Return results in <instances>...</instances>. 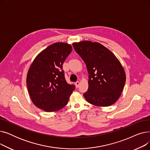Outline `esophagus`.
<instances>
[{
	"label": "esophagus",
	"mask_w": 150,
	"mask_h": 150,
	"mask_svg": "<svg viewBox=\"0 0 150 150\" xmlns=\"http://www.w3.org/2000/svg\"><path fill=\"white\" fill-rule=\"evenodd\" d=\"M75 86H76V88H78V87H79V85H80V82L79 81H76V83H75Z\"/></svg>",
	"instance_id": "obj_1"
}]
</instances>
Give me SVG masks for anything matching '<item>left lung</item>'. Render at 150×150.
<instances>
[{
    "mask_svg": "<svg viewBox=\"0 0 150 150\" xmlns=\"http://www.w3.org/2000/svg\"><path fill=\"white\" fill-rule=\"evenodd\" d=\"M73 47L89 74V88L83 96L89 103L109 106L119 99L126 81L125 70L115 55L103 45L84 41Z\"/></svg>",
    "mask_w": 150,
    "mask_h": 150,
    "instance_id": "obj_1",
    "label": "left lung"
}]
</instances>
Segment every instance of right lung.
Segmentation results:
<instances>
[{
  "label": "right lung",
  "instance_id": "add662e5",
  "mask_svg": "<svg viewBox=\"0 0 150 150\" xmlns=\"http://www.w3.org/2000/svg\"><path fill=\"white\" fill-rule=\"evenodd\" d=\"M72 50L67 43H54L38 55L28 70L29 95L34 105L44 111H56L64 107L75 88L74 84L67 83L62 69Z\"/></svg>",
  "mask_w": 150,
  "mask_h": 150
}]
</instances>
